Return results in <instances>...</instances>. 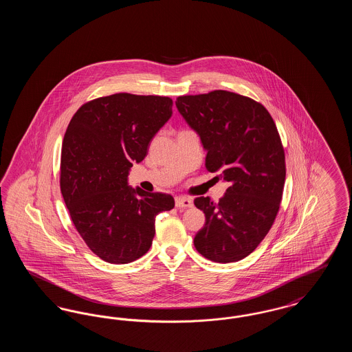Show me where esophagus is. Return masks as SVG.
<instances>
[{"mask_svg":"<svg viewBox=\"0 0 352 352\" xmlns=\"http://www.w3.org/2000/svg\"><path fill=\"white\" fill-rule=\"evenodd\" d=\"M192 199L191 198H187V197H177L175 198V206L179 207V208H188V207H192Z\"/></svg>","mask_w":352,"mask_h":352,"instance_id":"34e87169","label":"esophagus"}]
</instances>
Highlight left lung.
<instances>
[{
	"mask_svg": "<svg viewBox=\"0 0 352 352\" xmlns=\"http://www.w3.org/2000/svg\"><path fill=\"white\" fill-rule=\"evenodd\" d=\"M175 105L201 137L207 171L230 184L218 203L194 201L206 215L194 245L215 263L243 260L268 234L283 199L286 168L277 126L263 104L228 91L179 96Z\"/></svg>",
	"mask_w": 352,
	"mask_h": 352,
	"instance_id": "left-lung-1",
	"label": "left lung"
}]
</instances>
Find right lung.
<instances>
[{
    "label": "right lung",
    "mask_w": 352,
    "mask_h": 352,
    "mask_svg": "<svg viewBox=\"0 0 352 352\" xmlns=\"http://www.w3.org/2000/svg\"><path fill=\"white\" fill-rule=\"evenodd\" d=\"M166 96L115 94L83 104L68 124L60 191L88 248L111 264H128L151 248L155 217L174 207L170 194L128 186L153 137L171 118Z\"/></svg>",
    "instance_id": "right-lung-1"
}]
</instances>
